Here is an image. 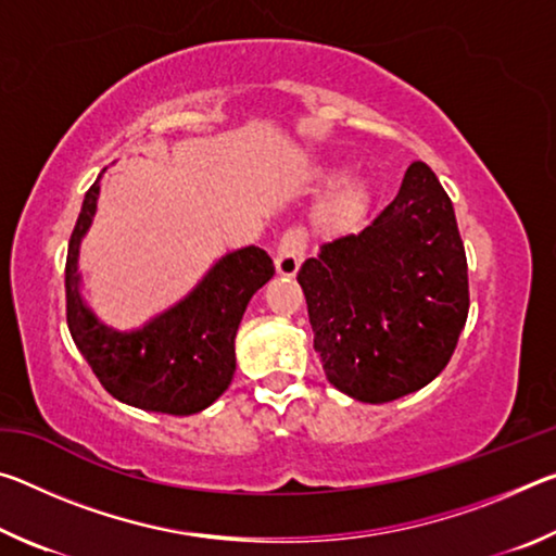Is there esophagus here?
Instances as JSON below:
<instances>
[{"instance_id":"obj_1","label":"esophagus","mask_w":556,"mask_h":556,"mask_svg":"<svg viewBox=\"0 0 556 556\" xmlns=\"http://www.w3.org/2000/svg\"><path fill=\"white\" fill-rule=\"evenodd\" d=\"M306 248H308V238H306V230L301 228H289L285 235H281V240L277 244V271L281 277H294L301 262L306 257Z\"/></svg>"}]
</instances>
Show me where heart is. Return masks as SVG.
Masks as SVG:
<instances>
[{"label": "heart", "mask_w": 556, "mask_h": 556, "mask_svg": "<svg viewBox=\"0 0 556 556\" xmlns=\"http://www.w3.org/2000/svg\"><path fill=\"white\" fill-rule=\"evenodd\" d=\"M338 176L336 166H321L316 172L318 181H333ZM370 201V184L368 178L353 176L345 178V181L336 188V191L328 195L326 203L318 211V220L326 228H348V225H355L363 218L365 211H368Z\"/></svg>", "instance_id": "obj_1"}]
</instances>
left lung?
<instances>
[{
    "instance_id": "left-lung-1",
    "label": "left lung",
    "mask_w": 556,
    "mask_h": 556,
    "mask_svg": "<svg viewBox=\"0 0 556 556\" xmlns=\"http://www.w3.org/2000/svg\"><path fill=\"white\" fill-rule=\"evenodd\" d=\"M328 382L382 404L446 368L468 318V265L454 205L414 162L394 201L361 232L318 248L299 269Z\"/></svg>"
}]
</instances>
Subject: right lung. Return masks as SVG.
I'll return each instance as SVG.
<instances>
[{
    "instance_id": "add662e5",
    "label": "right lung",
    "mask_w": 556,
    "mask_h": 556,
    "mask_svg": "<svg viewBox=\"0 0 556 556\" xmlns=\"http://www.w3.org/2000/svg\"><path fill=\"white\" fill-rule=\"evenodd\" d=\"M98 193L100 176L88 188L65 257V321L73 341L115 400L178 417L201 412L228 390L240 318L252 294L275 277V262L255 244L242 248L225 255L181 304L142 331H112L80 296L78 250L96 215Z\"/></svg>"
}]
</instances>
